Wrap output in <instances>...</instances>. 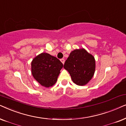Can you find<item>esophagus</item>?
Instances as JSON below:
<instances>
[{
	"label": "esophagus",
	"mask_w": 126,
	"mask_h": 126,
	"mask_svg": "<svg viewBox=\"0 0 126 126\" xmlns=\"http://www.w3.org/2000/svg\"><path fill=\"white\" fill-rule=\"evenodd\" d=\"M60 61L62 62V63H63V64H64V62H65V60H64V59H63V58L61 59H60Z\"/></svg>",
	"instance_id": "1"
}]
</instances>
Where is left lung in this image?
I'll return each mask as SVG.
<instances>
[{
  "instance_id": "left-lung-1",
  "label": "left lung",
  "mask_w": 126,
  "mask_h": 126,
  "mask_svg": "<svg viewBox=\"0 0 126 126\" xmlns=\"http://www.w3.org/2000/svg\"><path fill=\"white\" fill-rule=\"evenodd\" d=\"M94 58L84 49L72 51L65 62L64 68L71 75L73 81L83 86L88 83L95 71Z\"/></svg>"
}]
</instances>
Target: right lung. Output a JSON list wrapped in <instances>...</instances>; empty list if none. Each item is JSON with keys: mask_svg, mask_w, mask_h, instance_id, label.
<instances>
[{"mask_svg": "<svg viewBox=\"0 0 126 126\" xmlns=\"http://www.w3.org/2000/svg\"><path fill=\"white\" fill-rule=\"evenodd\" d=\"M63 63L56 57L42 53L32 62V73L42 86L49 88L56 83Z\"/></svg>", "mask_w": 126, "mask_h": 126, "instance_id": "1", "label": "right lung"}]
</instances>
